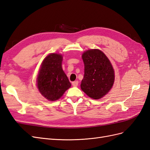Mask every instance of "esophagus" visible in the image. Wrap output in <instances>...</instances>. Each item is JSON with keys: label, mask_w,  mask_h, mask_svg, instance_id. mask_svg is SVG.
Masks as SVG:
<instances>
[{"label": "esophagus", "mask_w": 150, "mask_h": 150, "mask_svg": "<svg viewBox=\"0 0 150 150\" xmlns=\"http://www.w3.org/2000/svg\"><path fill=\"white\" fill-rule=\"evenodd\" d=\"M78 81H74V82H72V86H74V87H77V86H78Z\"/></svg>", "instance_id": "esophagus-1"}]
</instances>
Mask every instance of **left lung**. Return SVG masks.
<instances>
[{"label":"left lung","mask_w":150,"mask_h":150,"mask_svg":"<svg viewBox=\"0 0 150 150\" xmlns=\"http://www.w3.org/2000/svg\"><path fill=\"white\" fill-rule=\"evenodd\" d=\"M84 75L81 88L90 98L99 99L110 91L115 81L112 64L101 51L89 49L82 55Z\"/></svg>","instance_id":"8db88e82"}]
</instances>
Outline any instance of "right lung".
<instances>
[{
	"label": "right lung",
	"instance_id": "right-lung-1",
	"mask_svg": "<svg viewBox=\"0 0 150 150\" xmlns=\"http://www.w3.org/2000/svg\"><path fill=\"white\" fill-rule=\"evenodd\" d=\"M62 56L52 53L44 59L37 78L40 94L49 101L59 99L71 84L62 68Z\"/></svg>",
	"mask_w": 150,
	"mask_h": 150
}]
</instances>
